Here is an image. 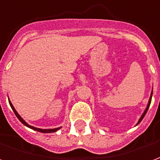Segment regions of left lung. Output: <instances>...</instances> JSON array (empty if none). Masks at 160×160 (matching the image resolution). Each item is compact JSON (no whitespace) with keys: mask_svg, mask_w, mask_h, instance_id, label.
I'll return each mask as SVG.
<instances>
[{"mask_svg":"<svg viewBox=\"0 0 160 160\" xmlns=\"http://www.w3.org/2000/svg\"><path fill=\"white\" fill-rule=\"evenodd\" d=\"M152 96V90L151 95H150V98H149V100H148V105H147V108H146V110H145V111H144V112H143V114L141 115V118H140V119H139V121H138V122H137V124H136V125H138V124H139V123H140V122H141V121H142V119H143V118H144L145 115L147 114V112H148V109H149V106H150V104H151Z\"/></svg>","mask_w":160,"mask_h":160,"instance_id":"1","label":"left lung"}]
</instances>
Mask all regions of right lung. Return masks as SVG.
Masks as SVG:
<instances>
[{"instance_id":"right-lung-1","label":"right lung","mask_w":160,"mask_h":160,"mask_svg":"<svg viewBox=\"0 0 160 160\" xmlns=\"http://www.w3.org/2000/svg\"><path fill=\"white\" fill-rule=\"evenodd\" d=\"M8 101H9V104H10V106H11V108H12V110L13 111V112H14V114L16 115V117L18 118V119H19L21 122H22L25 126H26V127L30 128H32V129H33V130H36V131H38V132H41V133H53V132H56L57 130H59L60 128L62 127H59V128H36V127H33V126H31V125H29V124L26 122V121L24 120L19 115V113L16 111L15 108L13 107V105H12V104L11 103V101L9 100L8 98Z\"/></svg>"}]
</instances>
